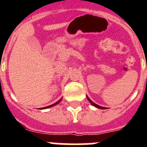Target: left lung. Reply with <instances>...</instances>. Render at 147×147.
<instances>
[{
    "label": "left lung",
    "mask_w": 147,
    "mask_h": 147,
    "mask_svg": "<svg viewBox=\"0 0 147 147\" xmlns=\"http://www.w3.org/2000/svg\"><path fill=\"white\" fill-rule=\"evenodd\" d=\"M87 98H88V101H89V102H90V103L91 104V105H93V106H94V107H97V108L102 109V110H105V109H106V108H105V107H102V106H99V105H96V104H95L94 102H92L91 100L90 99V98H89V97H88V96H87Z\"/></svg>",
    "instance_id": "1"
}]
</instances>
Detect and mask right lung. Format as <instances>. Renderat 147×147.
<instances>
[{"label":"right lung","mask_w":147,"mask_h":147,"mask_svg":"<svg viewBox=\"0 0 147 147\" xmlns=\"http://www.w3.org/2000/svg\"><path fill=\"white\" fill-rule=\"evenodd\" d=\"M61 100H62V98H60V99L59 100V101H58V102H56V103H54V104H53V105H49V106H48V107H42V109H46V108H49V107H54V106H55V105H57V104H59V102H60V101Z\"/></svg>","instance_id":"1"}]
</instances>
